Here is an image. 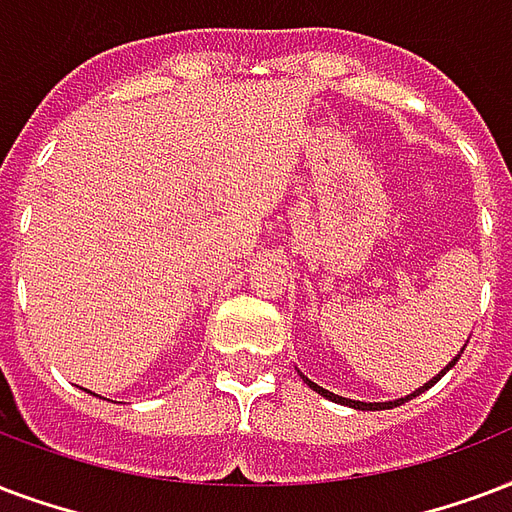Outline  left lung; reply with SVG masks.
I'll use <instances>...</instances> for the list:
<instances>
[{
  "label": "left lung",
  "mask_w": 512,
  "mask_h": 512,
  "mask_svg": "<svg viewBox=\"0 0 512 512\" xmlns=\"http://www.w3.org/2000/svg\"><path fill=\"white\" fill-rule=\"evenodd\" d=\"M464 346H467V343H464ZM462 351H464V349H462ZM462 351H459V354H456L454 360L448 362L446 368L440 370L438 376L432 378V381H427V384L421 386V389H416V392H413V395H408V397H400V400H392V403H360V400H349V397H341V395H333V392H327V389H322V386H319V384H314V381H311V378H306V376H303V373H300V378H303V381H306V384L311 386V389H314V392H317V395L327 397V400H333V403L349 405V408H357V411H386V408H397V405L408 403V400H413V397H416V395H421V392H424V389H429V386H435V384H438L440 378L446 376L448 370L454 368V365H456V360H459V357H462Z\"/></svg>",
  "instance_id": "obj_1"
}]
</instances>
